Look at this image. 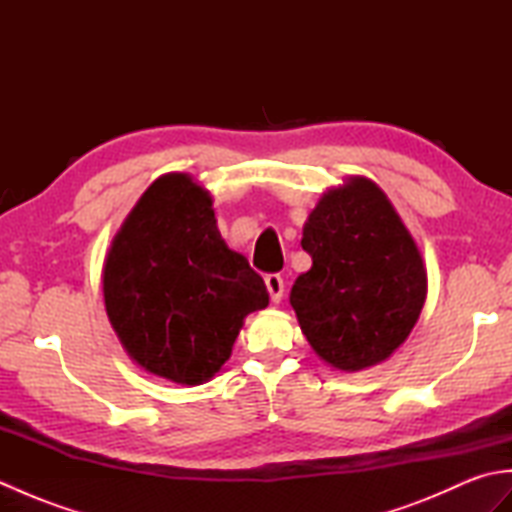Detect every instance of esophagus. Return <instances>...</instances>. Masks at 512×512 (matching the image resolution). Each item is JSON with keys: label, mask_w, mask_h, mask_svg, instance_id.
I'll return each instance as SVG.
<instances>
[{"label": "esophagus", "mask_w": 512, "mask_h": 512, "mask_svg": "<svg viewBox=\"0 0 512 512\" xmlns=\"http://www.w3.org/2000/svg\"><path fill=\"white\" fill-rule=\"evenodd\" d=\"M266 288H268V295H270V301H281V297H284V279H281V275H266Z\"/></svg>", "instance_id": "obj_1"}]
</instances>
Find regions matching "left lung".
<instances>
[{
  "mask_svg": "<svg viewBox=\"0 0 512 512\" xmlns=\"http://www.w3.org/2000/svg\"><path fill=\"white\" fill-rule=\"evenodd\" d=\"M312 268L290 303L321 361L341 369L383 363L407 341L427 299V270L407 226L363 176L321 195L303 224Z\"/></svg>",
  "mask_w": 512,
  "mask_h": 512,
  "instance_id": "8db88e82",
  "label": "left lung"
}]
</instances>
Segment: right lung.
<instances>
[{
	"mask_svg": "<svg viewBox=\"0 0 512 512\" xmlns=\"http://www.w3.org/2000/svg\"><path fill=\"white\" fill-rule=\"evenodd\" d=\"M103 297L129 358L178 385L211 380L246 314L268 306L264 279L226 246L211 193L189 173L140 195L105 257Z\"/></svg>",
	"mask_w": 512,
	"mask_h": 512,
	"instance_id": "obj_1",
	"label": "right lung"
}]
</instances>
